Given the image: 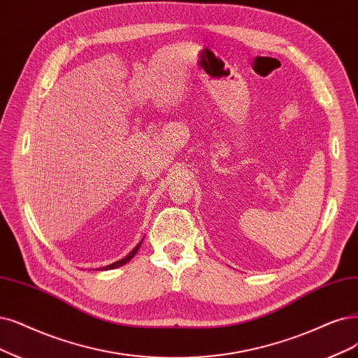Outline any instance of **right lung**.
Returning a JSON list of instances; mask_svg holds the SVG:
<instances>
[{
	"mask_svg": "<svg viewBox=\"0 0 358 358\" xmlns=\"http://www.w3.org/2000/svg\"><path fill=\"white\" fill-rule=\"evenodd\" d=\"M143 242V241H141ZM141 242L131 250V252L125 257V258H122V259H119V261H116V262H113V264H110V266H106V267H103L101 270H112V268H117V267H122V266H125V264L128 262V261H131L132 259V257H134L137 252H138V249H140V246H141Z\"/></svg>",
	"mask_w": 358,
	"mask_h": 358,
	"instance_id": "add662e5",
	"label": "right lung"
}]
</instances>
